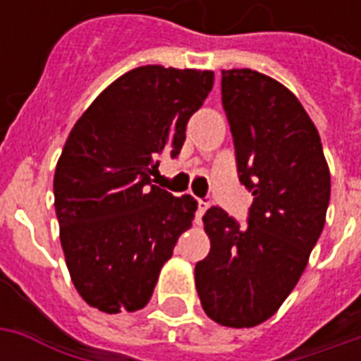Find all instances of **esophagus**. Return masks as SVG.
<instances>
[{
    "mask_svg": "<svg viewBox=\"0 0 361 361\" xmlns=\"http://www.w3.org/2000/svg\"><path fill=\"white\" fill-rule=\"evenodd\" d=\"M207 209H209V201L197 199V224H201V216H203Z\"/></svg>",
    "mask_w": 361,
    "mask_h": 361,
    "instance_id": "obj_1",
    "label": "esophagus"
}]
</instances>
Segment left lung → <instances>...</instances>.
Here are the masks:
<instances>
[{"mask_svg": "<svg viewBox=\"0 0 361 361\" xmlns=\"http://www.w3.org/2000/svg\"><path fill=\"white\" fill-rule=\"evenodd\" d=\"M222 106L253 204L247 226L220 207L204 212L211 251L195 265V286L212 321L250 329L279 311L305 271L325 226L331 173L313 121L279 81L222 71Z\"/></svg>", "mask_w": 361, "mask_h": 361, "instance_id": "8db88e82", "label": "left lung"}]
</instances>
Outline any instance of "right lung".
<instances>
[{
    "label": "right lung",
    "instance_id": "right-lung-1",
    "mask_svg": "<svg viewBox=\"0 0 361 361\" xmlns=\"http://www.w3.org/2000/svg\"><path fill=\"white\" fill-rule=\"evenodd\" d=\"M212 82V71L137 67L96 96L67 137L54 207L71 280L96 310H142L191 228L195 199L150 185V173L160 154H180Z\"/></svg>",
    "mask_w": 361,
    "mask_h": 361
}]
</instances>
